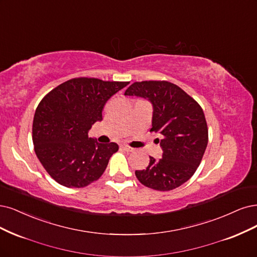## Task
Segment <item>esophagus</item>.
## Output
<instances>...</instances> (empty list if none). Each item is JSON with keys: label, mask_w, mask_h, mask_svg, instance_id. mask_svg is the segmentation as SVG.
Wrapping results in <instances>:
<instances>
[{"label": "esophagus", "mask_w": 257, "mask_h": 257, "mask_svg": "<svg viewBox=\"0 0 257 257\" xmlns=\"http://www.w3.org/2000/svg\"><path fill=\"white\" fill-rule=\"evenodd\" d=\"M121 148L123 149V150H125V151H127V152H133L134 151V148H132V147H128V146H126V145H123V146H121Z\"/></svg>", "instance_id": "esophagus-1"}]
</instances>
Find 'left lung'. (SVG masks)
Here are the masks:
<instances>
[{
  "instance_id": "1",
  "label": "left lung",
  "mask_w": 257,
  "mask_h": 257,
  "mask_svg": "<svg viewBox=\"0 0 257 257\" xmlns=\"http://www.w3.org/2000/svg\"><path fill=\"white\" fill-rule=\"evenodd\" d=\"M124 95L147 98L153 104L152 128L163 135V157L136 170L147 187L169 191L187 182L197 171L208 143V128L200 104L182 88L167 81L133 83Z\"/></svg>"
}]
</instances>
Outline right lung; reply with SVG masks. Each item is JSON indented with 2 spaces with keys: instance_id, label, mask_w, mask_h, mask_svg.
<instances>
[{
  "instance_id": "1",
  "label": "right lung",
  "mask_w": 257,
  "mask_h": 257,
  "mask_svg": "<svg viewBox=\"0 0 257 257\" xmlns=\"http://www.w3.org/2000/svg\"><path fill=\"white\" fill-rule=\"evenodd\" d=\"M128 84L75 77L43 96L33 121L34 150L58 184L82 188L101 178L119 147L116 143H96L88 137V132L102 120L110 96Z\"/></svg>"
}]
</instances>
